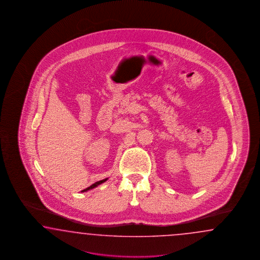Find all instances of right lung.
<instances>
[{"label":"right lung","instance_id":"obj_1","mask_svg":"<svg viewBox=\"0 0 260 260\" xmlns=\"http://www.w3.org/2000/svg\"><path fill=\"white\" fill-rule=\"evenodd\" d=\"M109 178H105V179H103V180H100V181L96 182V183H94V184H92L90 187H88V188H87V189H83L81 192H84V191H87V190H89V189H94V188H96L97 186H99V185H101L102 183H104V182L107 181Z\"/></svg>","mask_w":260,"mask_h":260}]
</instances>
